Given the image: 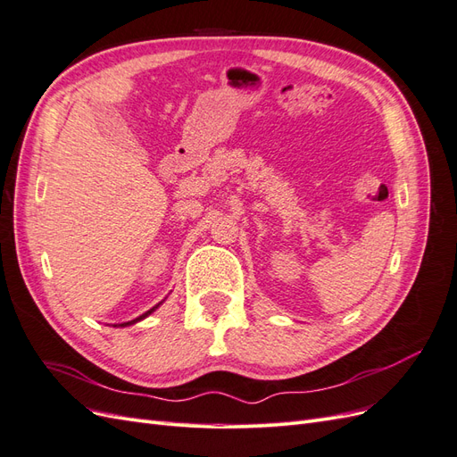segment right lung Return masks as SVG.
Masks as SVG:
<instances>
[{
	"label": "right lung",
	"mask_w": 457,
	"mask_h": 457,
	"mask_svg": "<svg viewBox=\"0 0 457 457\" xmlns=\"http://www.w3.org/2000/svg\"><path fill=\"white\" fill-rule=\"evenodd\" d=\"M158 307H160V303H158V305H156V307H152V309H150V311H146V312H145V314H141V316H139V318H135V320H131V322H128V324H120V326H129V324H135V322H139V320H143V318H145V316H148V314H150V312H152V311H156V309H158Z\"/></svg>",
	"instance_id": "obj_1"
}]
</instances>
